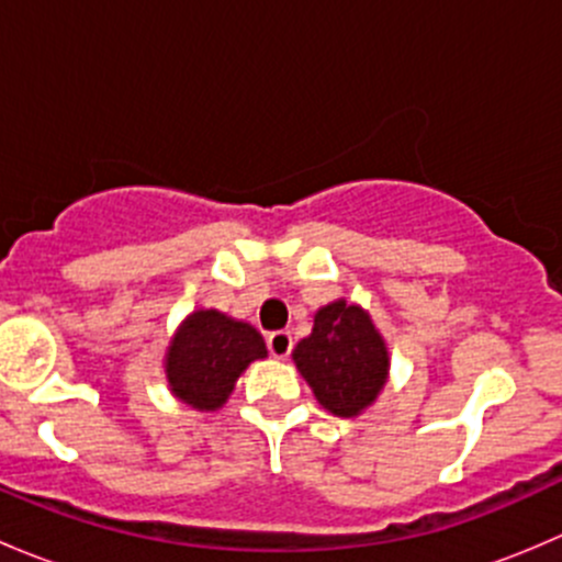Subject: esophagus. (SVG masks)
I'll return each instance as SVG.
<instances>
[{"label":"esophagus","instance_id":"34e87169","mask_svg":"<svg viewBox=\"0 0 562 562\" xmlns=\"http://www.w3.org/2000/svg\"><path fill=\"white\" fill-rule=\"evenodd\" d=\"M266 345H269L274 359H288V353H291L293 348V337L291 331H271L269 337H266Z\"/></svg>","mask_w":562,"mask_h":562}]
</instances>
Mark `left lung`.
Wrapping results in <instances>:
<instances>
[{
    "mask_svg": "<svg viewBox=\"0 0 562 562\" xmlns=\"http://www.w3.org/2000/svg\"><path fill=\"white\" fill-rule=\"evenodd\" d=\"M296 370L315 400L339 418H353L386 386L389 348L370 313L345 299L315 313L313 334L293 350Z\"/></svg>",
    "mask_w": 562,
    "mask_h": 562,
    "instance_id": "obj_1",
    "label": "left lung"
}]
</instances>
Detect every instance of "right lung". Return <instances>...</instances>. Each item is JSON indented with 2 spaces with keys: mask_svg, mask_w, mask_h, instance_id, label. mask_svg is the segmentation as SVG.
I'll list each match as a JSON object with an SVG mask.
<instances>
[{
  "mask_svg": "<svg viewBox=\"0 0 562 562\" xmlns=\"http://www.w3.org/2000/svg\"><path fill=\"white\" fill-rule=\"evenodd\" d=\"M266 353L258 328L217 310H198L168 345V386L176 400L195 411H217L228 402L241 372Z\"/></svg>",
  "mask_w": 562,
  "mask_h": 562,
  "instance_id": "add662e5",
  "label": "right lung"
}]
</instances>
